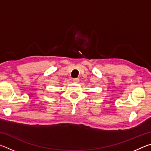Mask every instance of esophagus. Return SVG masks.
I'll return each instance as SVG.
<instances>
[{
    "label": "esophagus",
    "mask_w": 151,
    "mask_h": 151,
    "mask_svg": "<svg viewBox=\"0 0 151 151\" xmlns=\"http://www.w3.org/2000/svg\"><path fill=\"white\" fill-rule=\"evenodd\" d=\"M73 81L75 83H78L79 82V78H75L73 79Z\"/></svg>",
    "instance_id": "1"
}]
</instances>
